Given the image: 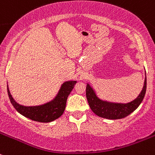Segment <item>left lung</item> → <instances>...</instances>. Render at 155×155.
Wrapping results in <instances>:
<instances>
[{
	"label": "left lung",
	"instance_id": "left-lung-1",
	"mask_svg": "<svg viewBox=\"0 0 155 155\" xmlns=\"http://www.w3.org/2000/svg\"><path fill=\"white\" fill-rule=\"evenodd\" d=\"M146 73L143 88L136 99L128 103H118L101 99L90 84L86 85V97L91 110L100 117L108 120L122 119L130 115L140 105L146 92Z\"/></svg>",
	"mask_w": 155,
	"mask_h": 155
}]
</instances>
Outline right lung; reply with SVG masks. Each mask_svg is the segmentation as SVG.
Segmentation results:
<instances>
[{
	"mask_svg": "<svg viewBox=\"0 0 155 155\" xmlns=\"http://www.w3.org/2000/svg\"><path fill=\"white\" fill-rule=\"evenodd\" d=\"M77 81H66L61 85L58 94L50 101L38 106H24L19 104L12 97L7 84V93L10 102L20 114L31 120L41 123H50L59 118L66 108L67 97Z\"/></svg>",
	"mask_w": 155,
	"mask_h": 155,
	"instance_id": "add662e5",
	"label": "right lung"
}]
</instances>
